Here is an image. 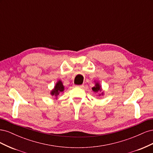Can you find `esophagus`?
Wrapping results in <instances>:
<instances>
[{
	"label": "esophagus",
	"mask_w": 153,
	"mask_h": 153,
	"mask_svg": "<svg viewBox=\"0 0 153 153\" xmlns=\"http://www.w3.org/2000/svg\"><path fill=\"white\" fill-rule=\"evenodd\" d=\"M75 87H78V88H84V85H74Z\"/></svg>",
	"instance_id": "34e87169"
}]
</instances>
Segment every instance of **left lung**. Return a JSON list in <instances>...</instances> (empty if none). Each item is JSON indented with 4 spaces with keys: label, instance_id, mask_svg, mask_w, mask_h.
Returning a JSON list of instances; mask_svg holds the SVG:
<instances>
[{
    "label": "left lung",
    "instance_id": "obj_1",
    "mask_svg": "<svg viewBox=\"0 0 153 153\" xmlns=\"http://www.w3.org/2000/svg\"><path fill=\"white\" fill-rule=\"evenodd\" d=\"M92 91H93L95 92H98L99 91H101V86L100 85L99 83L98 82H96V84H95V86L92 87ZM101 94L103 95V92H102V93H101ZM100 95H101V94H99V96H100Z\"/></svg>",
    "mask_w": 153,
    "mask_h": 153
}]
</instances>
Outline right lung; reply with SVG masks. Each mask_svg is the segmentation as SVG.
Listing matches in <instances>:
<instances>
[{
    "instance_id": "1",
    "label": "right lung",
    "mask_w": 153,
    "mask_h": 153,
    "mask_svg": "<svg viewBox=\"0 0 153 153\" xmlns=\"http://www.w3.org/2000/svg\"><path fill=\"white\" fill-rule=\"evenodd\" d=\"M64 90V87L62 84V83L61 80H59L57 84H55V87H54V89L51 91V95L52 96H55V97H57L60 92H63Z\"/></svg>"
}]
</instances>
